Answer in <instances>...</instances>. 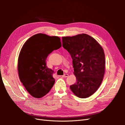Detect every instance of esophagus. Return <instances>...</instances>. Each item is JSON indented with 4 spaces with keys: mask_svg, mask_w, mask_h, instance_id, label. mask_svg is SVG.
Returning <instances> with one entry per match:
<instances>
[{
    "mask_svg": "<svg viewBox=\"0 0 125 125\" xmlns=\"http://www.w3.org/2000/svg\"><path fill=\"white\" fill-rule=\"evenodd\" d=\"M68 74H63L62 76V77H63V78H66V77H68Z\"/></svg>",
    "mask_w": 125,
    "mask_h": 125,
    "instance_id": "obj_1",
    "label": "esophagus"
}]
</instances>
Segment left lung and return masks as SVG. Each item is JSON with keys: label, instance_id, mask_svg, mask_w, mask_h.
<instances>
[{"label": "left lung", "instance_id": "left-lung-1", "mask_svg": "<svg viewBox=\"0 0 125 125\" xmlns=\"http://www.w3.org/2000/svg\"><path fill=\"white\" fill-rule=\"evenodd\" d=\"M62 46L73 59L77 82L70 86L78 97L86 98L99 89L105 73V58L103 48L91 36L81 34L62 37Z\"/></svg>", "mask_w": 125, "mask_h": 125}]
</instances>
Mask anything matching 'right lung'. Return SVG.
Masks as SVG:
<instances>
[{"instance_id":"right-lung-1","label":"right lung","mask_w":125,"mask_h":125,"mask_svg":"<svg viewBox=\"0 0 125 125\" xmlns=\"http://www.w3.org/2000/svg\"><path fill=\"white\" fill-rule=\"evenodd\" d=\"M62 46L58 36L39 33L31 36L22 46L18 58L19 79L27 91L35 98L47 94L53 86V70L46 66L48 55Z\"/></svg>"}]
</instances>
